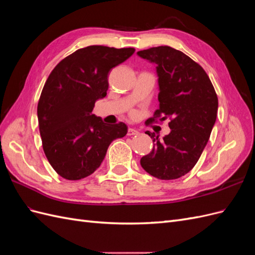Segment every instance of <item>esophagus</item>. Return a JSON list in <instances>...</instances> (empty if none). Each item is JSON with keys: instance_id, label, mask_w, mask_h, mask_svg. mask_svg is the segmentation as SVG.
<instances>
[{"instance_id": "obj_1", "label": "esophagus", "mask_w": 255, "mask_h": 255, "mask_svg": "<svg viewBox=\"0 0 255 255\" xmlns=\"http://www.w3.org/2000/svg\"><path fill=\"white\" fill-rule=\"evenodd\" d=\"M138 133V130L137 129H135V128H128V136H133V135H137Z\"/></svg>"}]
</instances>
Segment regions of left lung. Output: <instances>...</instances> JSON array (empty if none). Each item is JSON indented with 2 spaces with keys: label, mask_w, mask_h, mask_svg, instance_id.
<instances>
[{
  "label": "left lung",
  "mask_w": 255,
  "mask_h": 255,
  "mask_svg": "<svg viewBox=\"0 0 255 255\" xmlns=\"http://www.w3.org/2000/svg\"><path fill=\"white\" fill-rule=\"evenodd\" d=\"M156 65L159 109L145 121L170 120V133L163 139L146 130L153 141L152 151L140 165L160 180H174L195 167L215 125L218 98L204 69L186 54L168 45L137 52Z\"/></svg>",
  "instance_id": "left-lung-1"
}]
</instances>
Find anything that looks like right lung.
Listing matches in <instances>:
<instances>
[{"label":"right lung","instance_id":"add662e5","mask_svg":"<svg viewBox=\"0 0 255 255\" xmlns=\"http://www.w3.org/2000/svg\"><path fill=\"white\" fill-rule=\"evenodd\" d=\"M134 52L89 45L60 60L50 73L38 101V123L45 156L64 179L94 173L111 142L127 135L126 123L106 125L91 112L106 96L112 69Z\"/></svg>","mask_w":255,"mask_h":255}]
</instances>
